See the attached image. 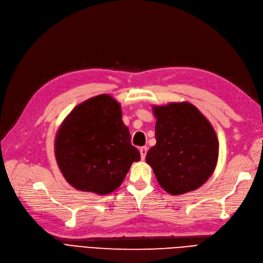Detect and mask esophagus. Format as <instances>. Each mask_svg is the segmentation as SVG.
Instances as JSON below:
<instances>
[{
  "label": "esophagus",
  "instance_id": "obj_1",
  "mask_svg": "<svg viewBox=\"0 0 263 263\" xmlns=\"http://www.w3.org/2000/svg\"><path fill=\"white\" fill-rule=\"evenodd\" d=\"M140 153H141V158L144 159L146 156V153H147V147L146 146H142L140 147Z\"/></svg>",
  "mask_w": 263,
  "mask_h": 263
}]
</instances>
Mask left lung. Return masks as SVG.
<instances>
[{
    "label": "left lung",
    "instance_id": "left-lung-1",
    "mask_svg": "<svg viewBox=\"0 0 263 263\" xmlns=\"http://www.w3.org/2000/svg\"><path fill=\"white\" fill-rule=\"evenodd\" d=\"M156 144L146 154L165 191L182 194L198 189L213 174L218 141L209 120L189 103L154 106Z\"/></svg>",
    "mask_w": 263,
    "mask_h": 263
}]
</instances>
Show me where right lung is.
I'll return each instance as SVG.
<instances>
[{
	"mask_svg": "<svg viewBox=\"0 0 263 263\" xmlns=\"http://www.w3.org/2000/svg\"><path fill=\"white\" fill-rule=\"evenodd\" d=\"M119 103L98 95L76 106L59 129L54 153L65 180L81 191L105 196L122 183L141 156L122 122Z\"/></svg>",
	"mask_w": 263,
	"mask_h": 263,
	"instance_id": "add662e5",
	"label": "right lung"
}]
</instances>
